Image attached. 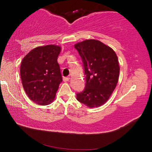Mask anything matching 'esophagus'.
<instances>
[{"mask_svg":"<svg viewBox=\"0 0 152 152\" xmlns=\"http://www.w3.org/2000/svg\"><path fill=\"white\" fill-rule=\"evenodd\" d=\"M63 80L64 82H68V81L70 80V77H64Z\"/></svg>","mask_w":152,"mask_h":152,"instance_id":"esophagus-1","label":"esophagus"}]
</instances>
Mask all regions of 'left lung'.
<instances>
[{
	"label": "left lung",
	"instance_id": "obj_1",
	"mask_svg": "<svg viewBox=\"0 0 152 152\" xmlns=\"http://www.w3.org/2000/svg\"><path fill=\"white\" fill-rule=\"evenodd\" d=\"M75 48L82 58L86 75L85 88L77 99L90 108L104 104L113 93L119 78L120 67L113 50L103 43L89 39Z\"/></svg>",
	"mask_w": 152,
	"mask_h": 152
}]
</instances>
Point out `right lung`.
<instances>
[{
	"instance_id": "right-lung-1",
	"label": "right lung",
	"mask_w": 152,
	"mask_h": 152,
	"mask_svg": "<svg viewBox=\"0 0 152 152\" xmlns=\"http://www.w3.org/2000/svg\"><path fill=\"white\" fill-rule=\"evenodd\" d=\"M61 48L48 45L31 50L22 60L20 77L29 98L40 105L55 99L62 77L57 62Z\"/></svg>"
}]
</instances>
